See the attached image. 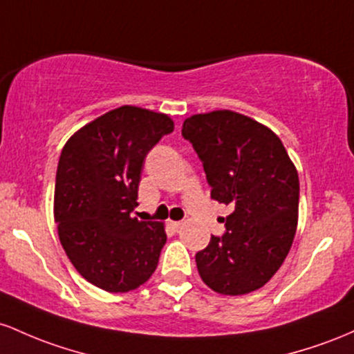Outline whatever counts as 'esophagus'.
Returning a JSON list of instances; mask_svg holds the SVG:
<instances>
[{"label": "esophagus", "mask_w": 354, "mask_h": 354, "mask_svg": "<svg viewBox=\"0 0 354 354\" xmlns=\"http://www.w3.org/2000/svg\"><path fill=\"white\" fill-rule=\"evenodd\" d=\"M169 225H170V227H172L174 230H178V229L182 227V225H184V222H180V221H170Z\"/></svg>", "instance_id": "34e87169"}]
</instances>
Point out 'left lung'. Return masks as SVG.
<instances>
[{
    "label": "left lung",
    "mask_w": 354,
    "mask_h": 354,
    "mask_svg": "<svg viewBox=\"0 0 354 354\" xmlns=\"http://www.w3.org/2000/svg\"><path fill=\"white\" fill-rule=\"evenodd\" d=\"M210 197L230 205L225 232L196 254L202 281L219 295L263 288L284 263L297 227L299 178L283 142L245 115L216 110L185 118Z\"/></svg>",
    "instance_id": "left-lung-1"
}]
</instances>
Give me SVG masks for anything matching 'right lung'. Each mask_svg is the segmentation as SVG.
Returning a JSON list of instances; mask_svg holds the SVG:
<instances>
[{
	"label": "right lung",
	"instance_id": "add662e5",
	"mask_svg": "<svg viewBox=\"0 0 354 354\" xmlns=\"http://www.w3.org/2000/svg\"><path fill=\"white\" fill-rule=\"evenodd\" d=\"M170 132L165 113L125 105L82 127L63 147L55 222L71 264L97 288L132 291L156 271L164 224L132 212L147 153Z\"/></svg>",
	"mask_w": 354,
	"mask_h": 354
}]
</instances>
